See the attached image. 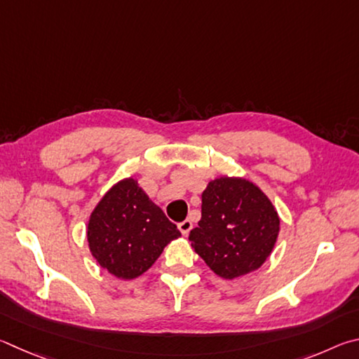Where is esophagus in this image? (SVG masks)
<instances>
[{
    "label": "esophagus",
    "mask_w": 359,
    "mask_h": 359,
    "mask_svg": "<svg viewBox=\"0 0 359 359\" xmlns=\"http://www.w3.org/2000/svg\"><path fill=\"white\" fill-rule=\"evenodd\" d=\"M178 229H180V231H181V233H183L184 236L189 235V231L192 230L191 219H184L183 222H180V224H178Z\"/></svg>",
    "instance_id": "34e87169"
}]
</instances>
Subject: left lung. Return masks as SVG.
<instances>
[{"mask_svg": "<svg viewBox=\"0 0 359 359\" xmlns=\"http://www.w3.org/2000/svg\"><path fill=\"white\" fill-rule=\"evenodd\" d=\"M279 216L259 187L241 178H217L202 194V219L189 240L224 279L255 271L271 254Z\"/></svg>", "mask_w": 359, "mask_h": 359, "instance_id": "left-lung-1", "label": "left lung"}]
</instances>
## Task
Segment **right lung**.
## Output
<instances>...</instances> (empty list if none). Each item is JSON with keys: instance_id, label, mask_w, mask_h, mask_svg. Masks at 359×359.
<instances>
[{"instance_id": "1", "label": "right lung", "mask_w": 359, "mask_h": 359, "mask_svg": "<svg viewBox=\"0 0 359 359\" xmlns=\"http://www.w3.org/2000/svg\"><path fill=\"white\" fill-rule=\"evenodd\" d=\"M86 235L100 266L119 279H134L153 265L181 231L129 178L113 186L97 203Z\"/></svg>"}]
</instances>
